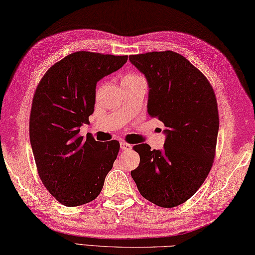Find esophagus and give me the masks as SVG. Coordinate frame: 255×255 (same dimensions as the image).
<instances>
[{
	"label": "esophagus",
	"instance_id": "34e87169",
	"mask_svg": "<svg viewBox=\"0 0 255 255\" xmlns=\"http://www.w3.org/2000/svg\"><path fill=\"white\" fill-rule=\"evenodd\" d=\"M121 148H122V150H130L131 144H129L125 141H121Z\"/></svg>",
	"mask_w": 255,
	"mask_h": 255
}]
</instances>
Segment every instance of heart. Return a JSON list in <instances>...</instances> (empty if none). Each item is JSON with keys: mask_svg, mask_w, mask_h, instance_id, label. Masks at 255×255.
<instances>
[{"mask_svg": "<svg viewBox=\"0 0 255 255\" xmlns=\"http://www.w3.org/2000/svg\"><path fill=\"white\" fill-rule=\"evenodd\" d=\"M136 78H140V77L136 74H130V75H127V77H125V79H136Z\"/></svg>", "mask_w": 255, "mask_h": 255, "instance_id": "b5f03b06", "label": "heart"}]
</instances>
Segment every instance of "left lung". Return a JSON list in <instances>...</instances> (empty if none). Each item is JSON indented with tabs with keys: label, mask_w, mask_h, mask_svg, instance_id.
<instances>
[{
	"label": "left lung",
	"mask_w": 255,
	"mask_h": 255,
	"mask_svg": "<svg viewBox=\"0 0 255 255\" xmlns=\"http://www.w3.org/2000/svg\"><path fill=\"white\" fill-rule=\"evenodd\" d=\"M149 85L148 113L164 124L162 150L134 145L140 163L131 176L151 203L172 208L186 202L213 166L219 129L217 100L208 80L174 51L129 56Z\"/></svg>",
	"instance_id": "left-lung-1"
}]
</instances>
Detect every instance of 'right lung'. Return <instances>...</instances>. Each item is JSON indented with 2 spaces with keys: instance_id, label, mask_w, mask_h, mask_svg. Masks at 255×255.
Masks as SVG:
<instances>
[{
  "instance_id": "1",
  "label": "right lung",
  "mask_w": 255,
  "mask_h": 255,
  "mask_svg": "<svg viewBox=\"0 0 255 255\" xmlns=\"http://www.w3.org/2000/svg\"><path fill=\"white\" fill-rule=\"evenodd\" d=\"M128 56L78 51L48 70L38 84L29 138L41 182L59 203L74 207L94 200L116 160L119 142L79 136L94 112L96 83L121 69Z\"/></svg>"
}]
</instances>
